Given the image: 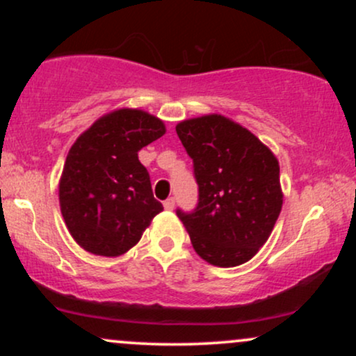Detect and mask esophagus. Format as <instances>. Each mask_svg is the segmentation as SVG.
I'll return each mask as SVG.
<instances>
[{
    "mask_svg": "<svg viewBox=\"0 0 356 356\" xmlns=\"http://www.w3.org/2000/svg\"><path fill=\"white\" fill-rule=\"evenodd\" d=\"M174 206H175V201L172 197H169L167 199V201H164V207H165V211H172L174 209Z\"/></svg>",
    "mask_w": 356,
    "mask_h": 356,
    "instance_id": "34e87169",
    "label": "esophagus"
}]
</instances>
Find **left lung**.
I'll list each match as a JSON object with an SVG mask.
<instances>
[{
    "label": "left lung",
    "instance_id": "obj_1",
    "mask_svg": "<svg viewBox=\"0 0 356 356\" xmlns=\"http://www.w3.org/2000/svg\"><path fill=\"white\" fill-rule=\"evenodd\" d=\"M194 162L199 202L177 211L192 248L219 268L248 263L266 243L283 207L280 162L254 134L209 113L175 127Z\"/></svg>",
    "mask_w": 356,
    "mask_h": 356
}]
</instances>
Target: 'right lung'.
Masks as SVG:
<instances>
[{"instance_id": "1", "label": "right lung", "mask_w": 356, "mask_h": 356, "mask_svg": "<svg viewBox=\"0 0 356 356\" xmlns=\"http://www.w3.org/2000/svg\"><path fill=\"white\" fill-rule=\"evenodd\" d=\"M165 134L161 118L138 108L105 113L72 145L58 184L72 238L97 256L125 254L164 207L154 199L138 150Z\"/></svg>"}]
</instances>
